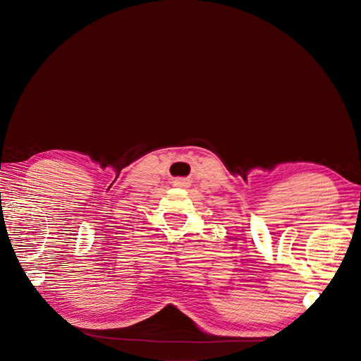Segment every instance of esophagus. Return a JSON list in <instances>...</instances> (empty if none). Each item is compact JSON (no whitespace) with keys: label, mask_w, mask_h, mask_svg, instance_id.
<instances>
[{"label":"esophagus","mask_w":361,"mask_h":361,"mask_svg":"<svg viewBox=\"0 0 361 361\" xmlns=\"http://www.w3.org/2000/svg\"><path fill=\"white\" fill-rule=\"evenodd\" d=\"M173 183L177 187H187L188 185V180H185V178H176Z\"/></svg>","instance_id":"esophagus-1"}]
</instances>
